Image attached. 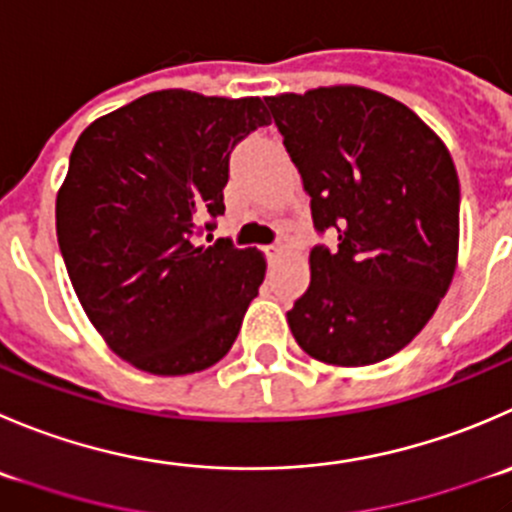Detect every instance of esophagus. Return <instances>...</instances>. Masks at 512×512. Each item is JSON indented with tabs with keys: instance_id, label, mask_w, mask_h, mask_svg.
I'll return each mask as SVG.
<instances>
[{
	"instance_id": "34e87169",
	"label": "esophagus",
	"mask_w": 512,
	"mask_h": 512,
	"mask_svg": "<svg viewBox=\"0 0 512 512\" xmlns=\"http://www.w3.org/2000/svg\"><path fill=\"white\" fill-rule=\"evenodd\" d=\"M265 255H267V260H280V257L285 255V247H282V245H267Z\"/></svg>"
}]
</instances>
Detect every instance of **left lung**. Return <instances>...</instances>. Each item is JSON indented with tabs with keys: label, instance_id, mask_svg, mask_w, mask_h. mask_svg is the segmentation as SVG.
Wrapping results in <instances>:
<instances>
[{
	"label": "left lung",
	"instance_id": "left-lung-1",
	"mask_svg": "<svg viewBox=\"0 0 512 512\" xmlns=\"http://www.w3.org/2000/svg\"><path fill=\"white\" fill-rule=\"evenodd\" d=\"M310 195V287L287 312L297 345L362 367L403 350L433 317L458 262L460 182L428 124L388 94L320 87L265 97Z\"/></svg>",
	"mask_w": 512,
	"mask_h": 512
}]
</instances>
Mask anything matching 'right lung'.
I'll return each mask as SVG.
<instances>
[{"label": "right lung", "mask_w": 512, "mask_h": 512, "mask_svg": "<svg viewBox=\"0 0 512 512\" xmlns=\"http://www.w3.org/2000/svg\"><path fill=\"white\" fill-rule=\"evenodd\" d=\"M265 124L260 97L162 89L79 135L57 195L59 250L89 322L130 365L187 375L230 352L265 257L195 235L225 215L230 152Z\"/></svg>", "instance_id": "obj_1"}]
</instances>
